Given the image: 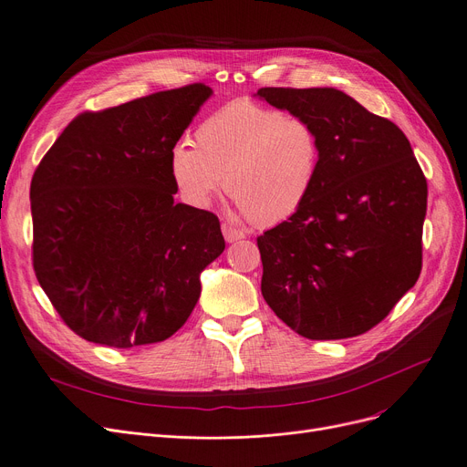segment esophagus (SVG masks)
<instances>
[{"label":"esophagus","instance_id":"1","mask_svg":"<svg viewBox=\"0 0 467 467\" xmlns=\"http://www.w3.org/2000/svg\"><path fill=\"white\" fill-rule=\"evenodd\" d=\"M221 231H223V236H225V240L229 242V244H233V242H238V240H242L244 236V231H240V229H236V227H233V225H229V223H223L221 225Z\"/></svg>","mask_w":467,"mask_h":467}]
</instances>
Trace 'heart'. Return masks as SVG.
Wrapping results in <instances>:
<instances>
[{"label":"heart","instance_id":"1","mask_svg":"<svg viewBox=\"0 0 467 467\" xmlns=\"http://www.w3.org/2000/svg\"><path fill=\"white\" fill-rule=\"evenodd\" d=\"M194 145L178 143L170 151V176L182 199L204 210L227 187L257 225H276L305 204L322 157L306 119L250 100L208 115Z\"/></svg>","mask_w":467,"mask_h":467}]
</instances>
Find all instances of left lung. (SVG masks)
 <instances>
[{"label":"left lung","mask_w":467,"mask_h":467,"mask_svg":"<svg viewBox=\"0 0 467 467\" xmlns=\"http://www.w3.org/2000/svg\"><path fill=\"white\" fill-rule=\"evenodd\" d=\"M306 119L322 157L305 204L257 238L261 293L296 333L337 340L375 327L422 268L428 183L407 136L331 87H265Z\"/></svg>","instance_id":"obj_1"}]
</instances>
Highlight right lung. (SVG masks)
<instances>
[{"label": "right lung", "mask_w": 467, "mask_h": 467, "mask_svg": "<svg viewBox=\"0 0 467 467\" xmlns=\"http://www.w3.org/2000/svg\"><path fill=\"white\" fill-rule=\"evenodd\" d=\"M213 94L194 83L73 119L30 185L34 271L66 326L132 348L166 340L225 250L219 219L174 202L170 151Z\"/></svg>", "instance_id": "obj_1"}]
</instances>
